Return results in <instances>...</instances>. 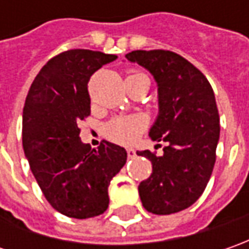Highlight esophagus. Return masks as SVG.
Segmentation results:
<instances>
[{
    "label": "esophagus",
    "mask_w": 249,
    "mask_h": 249,
    "mask_svg": "<svg viewBox=\"0 0 249 249\" xmlns=\"http://www.w3.org/2000/svg\"><path fill=\"white\" fill-rule=\"evenodd\" d=\"M126 151H127V157H129V158H134V157H136V151L133 148H127Z\"/></svg>",
    "instance_id": "obj_1"
}]
</instances>
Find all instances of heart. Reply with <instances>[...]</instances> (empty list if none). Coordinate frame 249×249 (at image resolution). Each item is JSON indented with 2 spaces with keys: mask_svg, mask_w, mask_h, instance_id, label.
<instances>
[{
  "mask_svg": "<svg viewBox=\"0 0 249 249\" xmlns=\"http://www.w3.org/2000/svg\"><path fill=\"white\" fill-rule=\"evenodd\" d=\"M141 77H147L144 73L130 72L126 77V82L136 80ZM145 130V120L140 116H119L112 119L105 127L107 137L118 144L130 145L139 139L140 134Z\"/></svg>",
  "mask_w": 249,
  "mask_h": 249,
  "instance_id": "heart-1",
  "label": "heart"
}]
</instances>
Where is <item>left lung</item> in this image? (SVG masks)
Masks as SVG:
<instances>
[{
	"label": "left lung",
	"instance_id": "8db88e82",
	"mask_svg": "<svg viewBox=\"0 0 249 249\" xmlns=\"http://www.w3.org/2000/svg\"><path fill=\"white\" fill-rule=\"evenodd\" d=\"M126 58L149 71L158 84L159 113L149 137L167 142L160 157L149 149L137 152L152 163L151 176L140 183V198L151 213H176L201 196L215 166L220 133L215 94L205 76L178 53L137 50Z\"/></svg>",
	"mask_w": 249,
	"mask_h": 249
}]
</instances>
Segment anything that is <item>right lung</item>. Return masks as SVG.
Instances as JSON below:
<instances>
[{"label":"right lung","mask_w":249,"mask_h":249,"mask_svg":"<svg viewBox=\"0 0 249 249\" xmlns=\"http://www.w3.org/2000/svg\"><path fill=\"white\" fill-rule=\"evenodd\" d=\"M116 58L91 50L65 51L44 65L26 97L24 155L47 201L68 217L104 213L110 180L127 159L123 147L104 140L91 149L79 136V122L91 112L89 80Z\"/></svg>","instance_id":"1"}]
</instances>
